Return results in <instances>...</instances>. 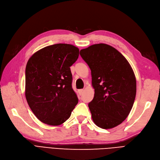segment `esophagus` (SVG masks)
<instances>
[{"instance_id":"34e87169","label":"esophagus","mask_w":160,"mask_h":160,"mask_svg":"<svg viewBox=\"0 0 160 160\" xmlns=\"http://www.w3.org/2000/svg\"><path fill=\"white\" fill-rule=\"evenodd\" d=\"M83 89H79L78 90V93L79 94V96H81L82 93H83Z\"/></svg>"}]
</instances>
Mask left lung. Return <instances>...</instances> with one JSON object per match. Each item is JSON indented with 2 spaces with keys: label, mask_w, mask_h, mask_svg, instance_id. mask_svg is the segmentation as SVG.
Segmentation results:
<instances>
[{
  "label": "left lung",
  "mask_w": 160,
  "mask_h": 160,
  "mask_svg": "<svg viewBox=\"0 0 160 160\" xmlns=\"http://www.w3.org/2000/svg\"><path fill=\"white\" fill-rule=\"evenodd\" d=\"M80 55L92 72L95 94L88 106L94 123L104 129L118 126L130 113L136 96V79L130 64L106 44L82 49Z\"/></svg>",
  "instance_id": "obj_1"
}]
</instances>
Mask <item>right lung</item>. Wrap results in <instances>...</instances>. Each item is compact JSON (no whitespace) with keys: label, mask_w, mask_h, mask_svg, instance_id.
Wrapping results in <instances>:
<instances>
[{"label":"right lung","mask_w":160,"mask_h":160,"mask_svg":"<svg viewBox=\"0 0 160 160\" xmlns=\"http://www.w3.org/2000/svg\"><path fill=\"white\" fill-rule=\"evenodd\" d=\"M79 50L67 44L46 46L36 52L25 68V97L33 113L41 122L57 126L71 116L78 103L72 88L70 67Z\"/></svg>","instance_id":"right-lung-1"}]
</instances>
